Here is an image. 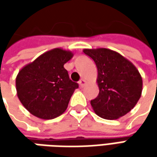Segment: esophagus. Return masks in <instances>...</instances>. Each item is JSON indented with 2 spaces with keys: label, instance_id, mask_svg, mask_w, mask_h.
Instances as JSON below:
<instances>
[{
  "label": "esophagus",
  "instance_id": "esophagus-1",
  "mask_svg": "<svg viewBox=\"0 0 157 157\" xmlns=\"http://www.w3.org/2000/svg\"><path fill=\"white\" fill-rule=\"evenodd\" d=\"M78 84H79V86H80L81 87H84V86L86 85V81H85V79L81 78V79L78 81Z\"/></svg>",
  "mask_w": 157,
  "mask_h": 157
}]
</instances>
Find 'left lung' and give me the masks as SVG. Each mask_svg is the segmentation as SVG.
<instances>
[{"label": "left lung", "instance_id": "left-lung-1", "mask_svg": "<svg viewBox=\"0 0 157 157\" xmlns=\"http://www.w3.org/2000/svg\"><path fill=\"white\" fill-rule=\"evenodd\" d=\"M98 70L100 93L91 100L95 113L105 120H117L130 112L142 96V78L136 66L120 53L105 48L84 49Z\"/></svg>", "mask_w": 157, "mask_h": 157}]
</instances>
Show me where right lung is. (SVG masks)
Listing matches in <instances>:
<instances>
[{"instance_id":"right-lung-1","label":"right lung","mask_w":157,"mask_h":157,"mask_svg":"<svg viewBox=\"0 0 157 157\" xmlns=\"http://www.w3.org/2000/svg\"><path fill=\"white\" fill-rule=\"evenodd\" d=\"M72 57L71 52L55 48L19 71L15 78L17 96L34 116L52 120L66 110L71 95L78 87L63 67Z\"/></svg>"}]
</instances>
